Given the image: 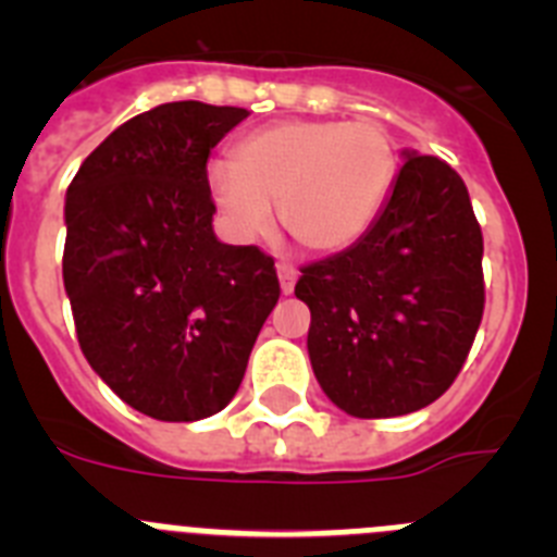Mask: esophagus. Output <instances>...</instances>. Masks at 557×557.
Masks as SVG:
<instances>
[{"instance_id": "34e87169", "label": "esophagus", "mask_w": 557, "mask_h": 557, "mask_svg": "<svg viewBox=\"0 0 557 557\" xmlns=\"http://www.w3.org/2000/svg\"><path fill=\"white\" fill-rule=\"evenodd\" d=\"M275 270H278V284H282V293L289 295L295 289V282H298V270H295L289 262H278L275 264Z\"/></svg>"}]
</instances>
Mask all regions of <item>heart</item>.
Masks as SVG:
<instances>
[{
	"label": "heart",
	"instance_id": "obj_1",
	"mask_svg": "<svg viewBox=\"0 0 557 557\" xmlns=\"http://www.w3.org/2000/svg\"><path fill=\"white\" fill-rule=\"evenodd\" d=\"M398 172V150L379 120H287L236 141L231 164L206 170L211 203L234 239L273 225L312 253L351 248L376 223Z\"/></svg>",
	"mask_w": 557,
	"mask_h": 557
}]
</instances>
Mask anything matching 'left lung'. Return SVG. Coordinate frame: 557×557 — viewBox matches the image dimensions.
Here are the masks:
<instances>
[{
    "mask_svg": "<svg viewBox=\"0 0 557 557\" xmlns=\"http://www.w3.org/2000/svg\"><path fill=\"white\" fill-rule=\"evenodd\" d=\"M405 159L368 234L295 284L312 312L314 376L354 418L407 416L444 396L485 309L469 189L435 156Z\"/></svg>",
    "mask_w": 557,
    "mask_h": 557,
    "instance_id": "1",
    "label": "left lung"
}]
</instances>
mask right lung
I'll use <instances>...</instances> for the list:
<instances>
[{
  "instance_id": "obj_1",
  "label": "right lung",
  "mask_w": 557,
  "mask_h": 557,
  "mask_svg": "<svg viewBox=\"0 0 557 557\" xmlns=\"http://www.w3.org/2000/svg\"><path fill=\"white\" fill-rule=\"evenodd\" d=\"M245 108L164 102L120 125L66 189L63 287L88 366L133 410L228 405L282 287L273 256L214 236L206 161Z\"/></svg>"
}]
</instances>
